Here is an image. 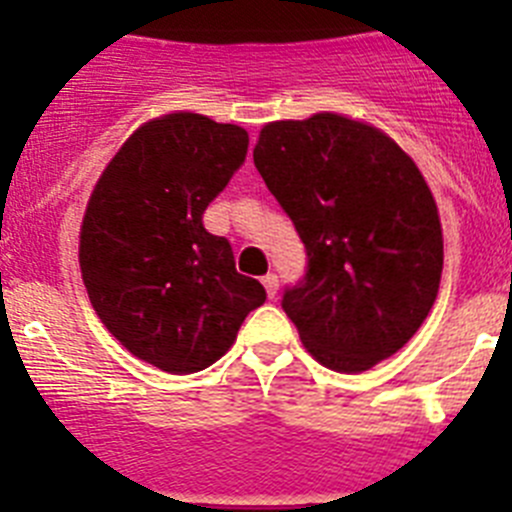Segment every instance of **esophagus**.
I'll return each instance as SVG.
<instances>
[{
    "mask_svg": "<svg viewBox=\"0 0 512 512\" xmlns=\"http://www.w3.org/2000/svg\"><path fill=\"white\" fill-rule=\"evenodd\" d=\"M261 282H264V287H266V295H269L271 300H274V297H277V289H279V277H277V274H266V277L261 279Z\"/></svg>",
    "mask_w": 512,
    "mask_h": 512,
    "instance_id": "obj_1",
    "label": "esophagus"
}]
</instances>
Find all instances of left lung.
<instances>
[{
	"instance_id": "8db88e82",
	"label": "left lung",
	"mask_w": 512,
	"mask_h": 512,
	"mask_svg": "<svg viewBox=\"0 0 512 512\" xmlns=\"http://www.w3.org/2000/svg\"><path fill=\"white\" fill-rule=\"evenodd\" d=\"M253 164L305 243L282 307L336 372L397 354L428 318L443 269L433 194L413 158L364 122L320 112L269 122Z\"/></svg>"
}]
</instances>
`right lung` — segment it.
<instances>
[{
	"label": "right lung",
	"mask_w": 512,
	"mask_h": 512,
	"mask_svg": "<svg viewBox=\"0 0 512 512\" xmlns=\"http://www.w3.org/2000/svg\"><path fill=\"white\" fill-rule=\"evenodd\" d=\"M246 153L238 125L158 117L125 140L87 205L79 264L92 307L130 354L169 374L215 364L266 300L202 223Z\"/></svg>",
	"instance_id": "add662e5"
}]
</instances>
